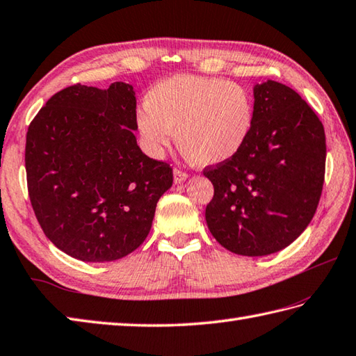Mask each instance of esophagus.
<instances>
[{
	"label": "esophagus",
	"instance_id": "34e87169",
	"mask_svg": "<svg viewBox=\"0 0 356 356\" xmlns=\"http://www.w3.org/2000/svg\"><path fill=\"white\" fill-rule=\"evenodd\" d=\"M188 179V172L176 168L174 170V184H182Z\"/></svg>",
	"mask_w": 356,
	"mask_h": 356
}]
</instances>
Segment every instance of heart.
I'll list each match as a JSON object with an SVG mask.
<instances>
[{
	"mask_svg": "<svg viewBox=\"0 0 356 356\" xmlns=\"http://www.w3.org/2000/svg\"><path fill=\"white\" fill-rule=\"evenodd\" d=\"M137 114L145 145L159 154L176 132L180 151L191 162L211 166L232 160L245 146L254 123L248 90L233 81L174 75L156 83Z\"/></svg>",
	"mask_w": 356,
	"mask_h": 356,
	"instance_id": "heart-1",
	"label": "heart"
}]
</instances>
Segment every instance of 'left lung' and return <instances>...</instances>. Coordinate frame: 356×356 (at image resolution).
I'll return each mask as SVG.
<instances>
[{
    "label": "left lung",
    "instance_id": "8db88e82",
    "mask_svg": "<svg viewBox=\"0 0 356 356\" xmlns=\"http://www.w3.org/2000/svg\"><path fill=\"white\" fill-rule=\"evenodd\" d=\"M252 134L238 156L207 166L214 196L205 219L232 253L267 256L289 247L315 216L325 172L324 127L293 89L256 85Z\"/></svg>",
    "mask_w": 356,
    "mask_h": 356
}]
</instances>
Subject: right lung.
I'll return each mask as SVG.
<instances>
[{"label":"right lung","mask_w":356,"mask_h":356,"mask_svg":"<svg viewBox=\"0 0 356 356\" xmlns=\"http://www.w3.org/2000/svg\"><path fill=\"white\" fill-rule=\"evenodd\" d=\"M136 92L76 83L47 100L26 136L31 204L47 239L85 262L134 252L148 236L172 168L138 148Z\"/></svg>","instance_id":"1"}]
</instances>
